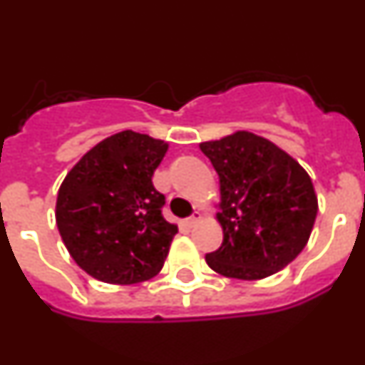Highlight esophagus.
I'll list each match as a JSON object with an SVG mask.
<instances>
[{
    "label": "esophagus",
    "mask_w": 365,
    "mask_h": 365,
    "mask_svg": "<svg viewBox=\"0 0 365 365\" xmlns=\"http://www.w3.org/2000/svg\"><path fill=\"white\" fill-rule=\"evenodd\" d=\"M201 221V212H195V214L192 215V217H188L186 219V227H195V225H197V222Z\"/></svg>",
    "instance_id": "esophagus-1"
}]
</instances>
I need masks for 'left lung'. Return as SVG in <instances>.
Returning <instances> with one entry per match:
<instances>
[{"instance_id":"obj_1","label":"left lung","mask_w":365,"mask_h":365,"mask_svg":"<svg viewBox=\"0 0 365 365\" xmlns=\"http://www.w3.org/2000/svg\"><path fill=\"white\" fill-rule=\"evenodd\" d=\"M219 175L222 243L206 254L221 276L263 279L285 269L311 237L318 197L309 173L269 138L235 131L199 144Z\"/></svg>"}]
</instances>
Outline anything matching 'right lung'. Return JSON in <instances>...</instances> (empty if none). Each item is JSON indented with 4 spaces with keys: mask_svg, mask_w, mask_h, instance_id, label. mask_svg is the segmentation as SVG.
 <instances>
[{
    "mask_svg": "<svg viewBox=\"0 0 365 365\" xmlns=\"http://www.w3.org/2000/svg\"><path fill=\"white\" fill-rule=\"evenodd\" d=\"M168 144L125 130L93 146L58 190L56 225L80 269L104 283L131 285L160 272L177 225L163 217L151 182Z\"/></svg>",
    "mask_w": 365,
    "mask_h": 365,
    "instance_id": "1",
    "label": "right lung"
}]
</instances>
